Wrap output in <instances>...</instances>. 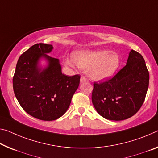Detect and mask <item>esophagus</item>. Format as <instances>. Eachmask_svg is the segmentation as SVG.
<instances>
[{
  "instance_id": "obj_1",
  "label": "esophagus",
  "mask_w": 158,
  "mask_h": 158,
  "mask_svg": "<svg viewBox=\"0 0 158 158\" xmlns=\"http://www.w3.org/2000/svg\"><path fill=\"white\" fill-rule=\"evenodd\" d=\"M86 81H87V79L86 78V77L84 76L81 77V79H80V82H81V83H83V82H85Z\"/></svg>"
}]
</instances>
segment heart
<instances>
[{"label":"heart","mask_w":158,"mask_h":158,"mask_svg":"<svg viewBox=\"0 0 158 158\" xmlns=\"http://www.w3.org/2000/svg\"><path fill=\"white\" fill-rule=\"evenodd\" d=\"M63 62L69 67L86 69L87 74L92 79L103 81L117 72L121 59L118 53L110 50H85L74 52L71 57L64 56Z\"/></svg>","instance_id":"1"}]
</instances>
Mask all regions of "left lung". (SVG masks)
<instances>
[{"label":"left lung","instance_id":"obj_1","mask_svg":"<svg viewBox=\"0 0 158 158\" xmlns=\"http://www.w3.org/2000/svg\"><path fill=\"white\" fill-rule=\"evenodd\" d=\"M148 84L149 73L143 57L131 50L126 65L116 75L102 83L94 84L93 105L107 119H127L141 108Z\"/></svg>","mask_w":158,"mask_h":158}]
</instances>
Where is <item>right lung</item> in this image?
<instances>
[{
  "instance_id": "add662e5",
  "label": "right lung",
  "mask_w": 158,
  "mask_h": 158,
  "mask_svg": "<svg viewBox=\"0 0 158 158\" xmlns=\"http://www.w3.org/2000/svg\"><path fill=\"white\" fill-rule=\"evenodd\" d=\"M52 45L36 44L21 55L17 61L12 84L19 105L35 118L52 121L62 116L78 89L80 76L62 73L59 60L49 56ZM46 60L42 69L40 60Z\"/></svg>"
}]
</instances>
